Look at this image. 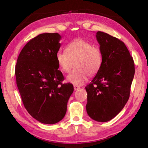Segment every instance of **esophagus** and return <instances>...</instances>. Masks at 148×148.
I'll return each mask as SVG.
<instances>
[{
    "instance_id": "1",
    "label": "esophagus",
    "mask_w": 148,
    "mask_h": 148,
    "mask_svg": "<svg viewBox=\"0 0 148 148\" xmlns=\"http://www.w3.org/2000/svg\"><path fill=\"white\" fill-rule=\"evenodd\" d=\"M80 88V87L79 86H77V85H74V89L75 91L78 90V89H79Z\"/></svg>"
}]
</instances>
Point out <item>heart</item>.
<instances>
[{"label":"heart","mask_w":148,"mask_h":148,"mask_svg":"<svg viewBox=\"0 0 148 148\" xmlns=\"http://www.w3.org/2000/svg\"><path fill=\"white\" fill-rule=\"evenodd\" d=\"M66 52H59L56 59L58 65L64 72L68 73L75 65V69L67 76L69 82L81 85L86 81L88 75H95L99 70L102 62L100 49L82 39L71 41L66 47Z\"/></svg>","instance_id":"obj_1"}]
</instances>
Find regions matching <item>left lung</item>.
<instances>
[{
	"label": "left lung",
	"mask_w": 148,
	"mask_h": 148,
	"mask_svg": "<svg viewBox=\"0 0 148 148\" xmlns=\"http://www.w3.org/2000/svg\"><path fill=\"white\" fill-rule=\"evenodd\" d=\"M102 62L99 70L87 85L86 112L94 120L108 122L127 102L135 75V64L123 42L97 31Z\"/></svg>",
	"instance_id": "obj_1"
}]
</instances>
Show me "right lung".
<instances>
[{
    "label": "right lung",
    "instance_id": "add662e5",
    "mask_svg": "<svg viewBox=\"0 0 148 148\" xmlns=\"http://www.w3.org/2000/svg\"><path fill=\"white\" fill-rule=\"evenodd\" d=\"M61 36L43 33L31 39L20 53L15 66L18 89L28 112L39 122L54 124L65 115L73 92L71 83L62 84L56 56Z\"/></svg>",
    "mask_w": 148,
    "mask_h": 148
}]
</instances>
